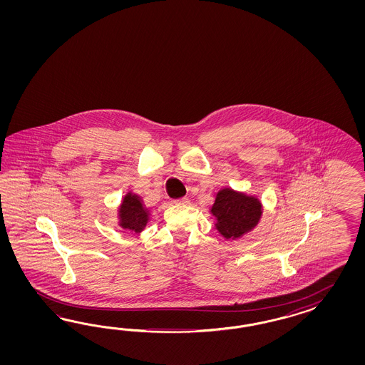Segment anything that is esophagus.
<instances>
[{"label":"esophagus","instance_id":"esophagus-1","mask_svg":"<svg viewBox=\"0 0 365 365\" xmlns=\"http://www.w3.org/2000/svg\"><path fill=\"white\" fill-rule=\"evenodd\" d=\"M174 203H175V205H187L188 199L187 198L175 199V200H174Z\"/></svg>","mask_w":365,"mask_h":365}]
</instances>
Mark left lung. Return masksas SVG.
I'll list each match as a JSON object with an SVG mask.
<instances>
[{"label": "left lung", "mask_w": 365, "mask_h": 365, "mask_svg": "<svg viewBox=\"0 0 365 365\" xmlns=\"http://www.w3.org/2000/svg\"><path fill=\"white\" fill-rule=\"evenodd\" d=\"M214 227L227 241H235L253 232L262 218L264 206L257 195L222 187L215 192L210 206Z\"/></svg>", "instance_id": "left-lung-1"}]
</instances>
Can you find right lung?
Returning <instances> with one entry per match:
<instances>
[{
    "label": "right lung",
    "instance_id": "add662e5",
    "mask_svg": "<svg viewBox=\"0 0 365 365\" xmlns=\"http://www.w3.org/2000/svg\"><path fill=\"white\" fill-rule=\"evenodd\" d=\"M151 217V210L145 206L139 194L128 191L123 197L118 207V226L123 230L140 234L147 227Z\"/></svg>",
    "mask_w": 365,
    "mask_h": 365
}]
</instances>
